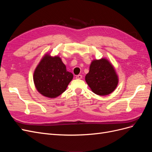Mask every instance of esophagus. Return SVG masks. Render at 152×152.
Instances as JSON below:
<instances>
[{"label":"esophagus","instance_id":"obj_1","mask_svg":"<svg viewBox=\"0 0 152 152\" xmlns=\"http://www.w3.org/2000/svg\"><path fill=\"white\" fill-rule=\"evenodd\" d=\"M82 76L81 75H78L76 76L77 79H82Z\"/></svg>","mask_w":152,"mask_h":152}]
</instances>
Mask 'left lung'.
I'll use <instances>...</instances> for the list:
<instances>
[{"label":"left lung","instance_id":"8db88e82","mask_svg":"<svg viewBox=\"0 0 152 152\" xmlns=\"http://www.w3.org/2000/svg\"><path fill=\"white\" fill-rule=\"evenodd\" d=\"M86 82L94 93L107 96L115 91L118 83V77L113 65L107 58L93 59Z\"/></svg>","mask_w":152,"mask_h":152}]
</instances>
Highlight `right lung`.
Masks as SVG:
<instances>
[{"mask_svg": "<svg viewBox=\"0 0 152 152\" xmlns=\"http://www.w3.org/2000/svg\"><path fill=\"white\" fill-rule=\"evenodd\" d=\"M73 77V75L66 70L60 57L46 53L35 69L33 79L40 94L49 98H55L65 91Z\"/></svg>", "mask_w": 152, "mask_h": 152, "instance_id": "right-lung-1", "label": "right lung"}]
</instances>
